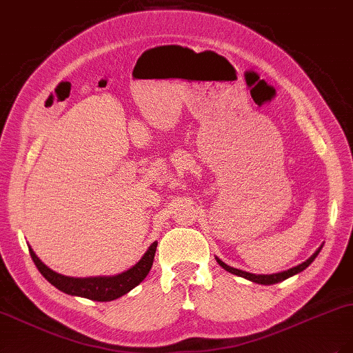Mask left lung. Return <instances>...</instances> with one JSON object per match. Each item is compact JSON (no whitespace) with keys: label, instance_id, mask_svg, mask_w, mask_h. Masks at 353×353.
Listing matches in <instances>:
<instances>
[{"label":"left lung","instance_id":"1","mask_svg":"<svg viewBox=\"0 0 353 353\" xmlns=\"http://www.w3.org/2000/svg\"><path fill=\"white\" fill-rule=\"evenodd\" d=\"M323 249V245L321 248H319L311 258H309L306 262H303V263H301V265H297V266H294V268H292V270H288V271H283V272H279V274H271V275H256V274H250V272H245V271H241V270H236V268H231V266H228L227 263H223L221 259H218L216 258V261H218V263L222 266L223 270L225 271H228V272H231V274H236V275H240V276H244V279H248V280H250V281H253V283H258V284H275V283H280V281H284L285 279H288V276H292V275H294V274H299V272H302L303 270H306L309 265H311L312 262H314V259L316 258L318 256V253H319V250Z\"/></svg>","mask_w":353,"mask_h":353}]
</instances>
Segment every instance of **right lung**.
I'll list each match as a JSON object with an SVG mask.
<instances>
[{"mask_svg":"<svg viewBox=\"0 0 353 353\" xmlns=\"http://www.w3.org/2000/svg\"><path fill=\"white\" fill-rule=\"evenodd\" d=\"M156 248L157 241H154L150 248H148L140 262L135 263L131 270H128L119 275L91 276V279H73V276H65L61 274H57L42 263L30 248L29 253L32 261L37 265L38 271L44 275V279L54 287H57L63 293L87 297L97 302H110L117 297L126 294L128 292H131L134 287H137L145 279L153 265Z\"/></svg>","mask_w":353,"mask_h":353,"instance_id":"right-lung-1","label":"right lung"}]
</instances>
